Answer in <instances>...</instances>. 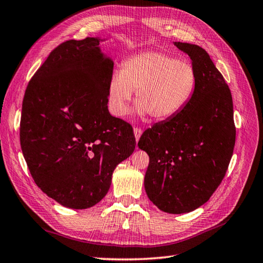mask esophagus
I'll use <instances>...</instances> for the list:
<instances>
[{
	"mask_svg": "<svg viewBox=\"0 0 263 263\" xmlns=\"http://www.w3.org/2000/svg\"><path fill=\"white\" fill-rule=\"evenodd\" d=\"M134 134H135L136 142H138V139L140 138V136H142V134H143V129H142V128H139V127H135V128H134Z\"/></svg>",
	"mask_w": 263,
	"mask_h": 263,
	"instance_id": "1",
	"label": "esophagus"
}]
</instances>
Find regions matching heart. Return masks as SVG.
I'll return each mask as SVG.
<instances>
[{"mask_svg": "<svg viewBox=\"0 0 263 263\" xmlns=\"http://www.w3.org/2000/svg\"><path fill=\"white\" fill-rule=\"evenodd\" d=\"M197 71L191 62L162 52L147 51L126 59L120 72L108 83V105L112 115L124 117L136 90L139 115L165 120L174 117L196 90Z\"/></svg>", "mask_w": 263, "mask_h": 263, "instance_id": "heart-1", "label": "heart"}]
</instances>
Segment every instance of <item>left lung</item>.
<instances>
[{
  "mask_svg": "<svg viewBox=\"0 0 263 263\" xmlns=\"http://www.w3.org/2000/svg\"><path fill=\"white\" fill-rule=\"evenodd\" d=\"M197 71L196 90L174 117L144 132L138 147L149 156L147 196L171 214L187 213L209 201L226 176L235 144L230 88L209 53L175 42Z\"/></svg>",
  "mask_w": 263,
  "mask_h": 263,
  "instance_id": "1",
  "label": "left lung"
}]
</instances>
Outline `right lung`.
Masks as SVG:
<instances>
[{"label": "right lung", "instance_id": "right-lung-1", "mask_svg": "<svg viewBox=\"0 0 263 263\" xmlns=\"http://www.w3.org/2000/svg\"><path fill=\"white\" fill-rule=\"evenodd\" d=\"M100 39L68 40L51 51L28 83L20 142L37 187L82 210L107 194L116 166L135 149L133 127L108 111L114 62Z\"/></svg>", "mask_w": 263, "mask_h": 263}]
</instances>
